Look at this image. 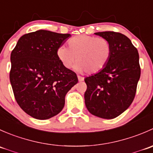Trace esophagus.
<instances>
[{
	"instance_id": "obj_1",
	"label": "esophagus",
	"mask_w": 153,
	"mask_h": 153,
	"mask_svg": "<svg viewBox=\"0 0 153 153\" xmlns=\"http://www.w3.org/2000/svg\"><path fill=\"white\" fill-rule=\"evenodd\" d=\"M78 81H79L80 82H81V81H83L84 79V78L81 76H78Z\"/></svg>"
}]
</instances>
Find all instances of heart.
Returning <instances> with one entry per match:
<instances>
[{
  "label": "heart",
  "instance_id": "obj_1",
  "mask_svg": "<svg viewBox=\"0 0 153 153\" xmlns=\"http://www.w3.org/2000/svg\"><path fill=\"white\" fill-rule=\"evenodd\" d=\"M111 56V46L105 38L77 35L69 41V48L60 46L57 57L62 65L70 69L78 61L75 70L96 74L106 67Z\"/></svg>",
  "mask_w": 153,
  "mask_h": 153
}]
</instances>
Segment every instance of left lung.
<instances>
[{
  "label": "left lung",
  "instance_id": "8db88e82",
  "mask_svg": "<svg viewBox=\"0 0 153 153\" xmlns=\"http://www.w3.org/2000/svg\"><path fill=\"white\" fill-rule=\"evenodd\" d=\"M95 35L109 41L111 56L103 70L84 79L87 86L85 104L93 115L112 119L123 113L133 101L141 76L139 55L123 34L108 31Z\"/></svg>",
  "mask_w": 153,
  "mask_h": 153
}]
</instances>
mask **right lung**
<instances>
[{
    "label": "right lung",
    "mask_w": 153,
    "mask_h": 153,
    "mask_svg": "<svg viewBox=\"0 0 153 153\" xmlns=\"http://www.w3.org/2000/svg\"><path fill=\"white\" fill-rule=\"evenodd\" d=\"M71 36L38 30L20 38L11 53L10 79L15 100L32 118L46 120L58 115L65 96L78 83L73 71L64 67L57 49Z\"/></svg>",
    "instance_id": "right-lung-1"
}]
</instances>
